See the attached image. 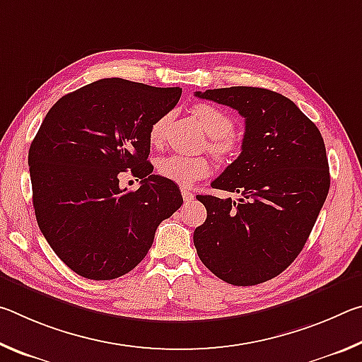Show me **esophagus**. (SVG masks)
Wrapping results in <instances>:
<instances>
[{
  "label": "esophagus",
  "mask_w": 362,
  "mask_h": 362,
  "mask_svg": "<svg viewBox=\"0 0 362 362\" xmlns=\"http://www.w3.org/2000/svg\"><path fill=\"white\" fill-rule=\"evenodd\" d=\"M180 192H182L183 199H185L187 203H189V201H192V199L194 198V193H193V192H189V189H187V188H182Z\"/></svg>",
  "instance_id": "obj_1"
}]
</instances>
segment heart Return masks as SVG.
I'll return each instance as SVG.
<instances>
[{
	"mask_svg": "<svg viewBox=\"0 0 362 362\" xmlns=\"http://www.w3.org/2000/svg\"><path fill=\"white\" fill-rule=\"evenodd\" d=\"M194 115L198 118L199 124L203 126L206 134L212 137L211 150L216 153L218 158L230 159L235 158L240 153V144L231 136L233 122L231 116L225 113L211 103H199L194 107ZM168 116H161L153 122L148 132V139L151 145H159L164 139V131H166ZM209 170V163L206 158L201 156H187L179 155V153H170L158 161V173L166 179L173 180L180 185H192L193 182L199 180Z\"/></svg>",
	"mask_w": 362,
	"mask_h": 362,
	"instance_id": "1",
	"label": "heart"
}]
</instances>
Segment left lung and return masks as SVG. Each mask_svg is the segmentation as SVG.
<instances>
[{
    "label": "left lung",
    "mask_w": 362,
    "mask_h": 362,
    "mask_svg": "<svg viewBox=\"0 0 362 362\" xmlns=\"http://www.w3.org/2000/svg\"><path fill=\"white\" fill-rule=\"evenodd\" d=\"M196 97L235 108L246 121L241 155L212 182L240 199L196 196L206 222L193 233L201 262L225 283L255 286L302 252L330 187L321 132L291 99L247 86Z\"/></svg>",
    "instance_id": "8db88e82"
}]
</instances>
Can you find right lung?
<instances>
[{
    "mask_svg": "<svg viewBox=\"0 0 362 362\" xmlns=\"http://www.w3.org/2000/svg\"><path fill=\"white\" fill-rule=\"evenodd\" d=\"M180 88L105 78L64 95L49 110L28 151L36 222L49 246L79 276L107 281L145 259L180 189L148 163L153 122ZM132 169L136 192L119 187Z\"/></svg>",
    "mask_w": 362,
    "mask_h": 362,
    "instance_id": "add662e5",
    "label": "right lung"
}]
</instances>
